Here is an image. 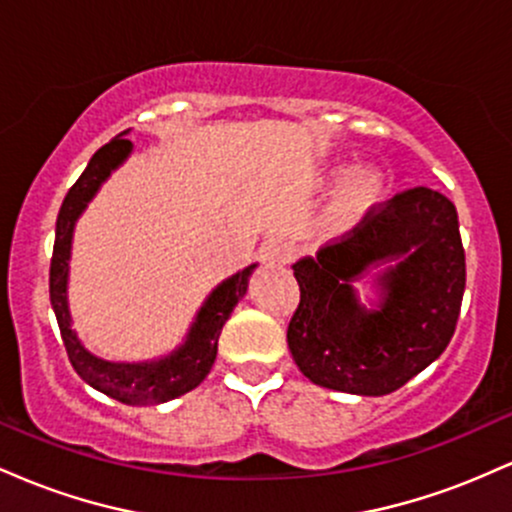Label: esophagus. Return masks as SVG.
Here are the masks:
<instances>
[{
  "instance_id": "1",
  "label": "esophagus",
  "mask_w": 512,
  "mask_h": 512,
  "mask_svg": "<svg viewBox=\"0 0 512 512\" xmlns=\"http://www.w3.org/2000/svg\"><path fill=\"white\" fill-rule=\"evenodd\" d=\"M262 252H264V262L276 264V267H279V264H289L293 260V255H296V248H293L291 240L272 238V240H267V243H264Z\"/></svg>"
}]
</instances>
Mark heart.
<instances>
[{
    "label": "heart",
    "mask_w": 512,
    "mask_h": 512,
    "mask_svg": "<svg viewBox=\"0 0 512 512\" xmlns=\"http://www.w3.org/2000/svg\"><path fill=\"white\" fill-rule=\"evenodd\" d=\"M375 192H378V178L373 173H358L354 180L346 185L342 199L337 204V219L339 221H351L356 219L361 211L375 199Z\"/></svg>",
    "instance_id": "b5f03b06"
}]
</instances>
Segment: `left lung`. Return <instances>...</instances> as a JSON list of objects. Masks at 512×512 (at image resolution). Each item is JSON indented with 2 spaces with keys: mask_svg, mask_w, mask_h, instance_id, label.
I'll list each match as a JSON object with an SVG mask.
<instances>
[{
  "mask_svg": "<svg viewBox=\"0 0 512 512\" xmlns=\"http://www.w3.org/2000/svg\"><path fill=\"white\" fill-rule=\"evenodd\" d=\"M397 256L384 275V308L368 314L348 284L370 263ZM293 274L301 301L286 339L305 378L351 395H390L455 334L467 281L455 204L424 185L399 192L373 204L317 260L293 264Z\"/></svg>",
  "mask_w": 512,
  "mask_h": 512,
  "instance_id": "8db88e82",
  "label": "left lung"
}]
</instances>
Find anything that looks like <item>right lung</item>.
<instances>
[{"label": "right lung", "mask_w": 512, "mask_h": 512, "mask_svg": "<svg viewBox=\"0 0 512 512\" xmlns=\"http://www.w3.org/2000/svg\"><path fill=\"white\" fill-rule=\"evenodd\" d=\"M132 149V142L125 137H115L113 142L93 154L79 180L69 187L64 197L60 214H57L55 228V248H52L50 260V303L55 310L57 325L64 349H67L69 363L76 373L86 380L88 385L101 390L103 395L117 399L132 407H146V404H161L175 399L185 392L195 390L209 375L214 366L216 349H219V337L223 325L233 313V305L248 291V276L255 264L236 276H231L209 296L204 308L199 310L195 327L190 337L182 344L180 351L173 356L161 358L156 363H108L101 358L91 356L84 346L79 344L76 334L69 327L67 310V272H69V248H72V231L76 216L86 207L88 199L98 190V185L108 178L110 170L120 166Z\"/></svg>", "instance_id": "right-lung-1"}]
</instances>
